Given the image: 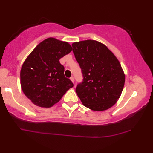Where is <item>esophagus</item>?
Here are the masks:
<instances>
[{"mask_svg": "<svg viewBox=\"0 0 153 153\" xmlns=\"http://www.w3.org/2000/svg\"><path fill=\"white\" fill-rule=\"evenodd\" d=\"M70 79L71 80V82H72L74 83V77L73 76H71V77H70Z\"/></svg>", "mask_w": 153, "mask_h": 153, "instance_id": "1", "label": "esophagus"}]
</instances>
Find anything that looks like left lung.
<instances>
[{
  "label": "left lung",
  "instance_id": "1",
  "mask_svg": "<svg viewBox=\"0 0 153 153\" xmlns=\"http://www.w3.org/2000/svg\"><path fill=\"white\" fill-rule=\"evenodd\" d=\"M72 47L83 76L76 88L77 96L90 109H108L119 99L125 84L120 62L107 46L96 40L74 42Z\"/></svg>",
  "mask_w": 153,
  "mask_h": 153
}]
</instances>
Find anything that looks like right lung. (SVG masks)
Masks as SVG:
<instances>
[{"instance_id":"obj_1","label":"right lung","mask_w":153,"mask_h":153,"mask_svg":"<svg viewBox=\"0 0 153 153\" xmlns=\"http://www.w3.org/2000/svg\"><path fill=\"white\" fill-rule=\"evenodd\" d=\"M72 50L69 43L49 38L40 42L27 56L21 69V86L33 104L51 107L74 86L64 75L59 59Z\"/></svg>"}]
</instances>
